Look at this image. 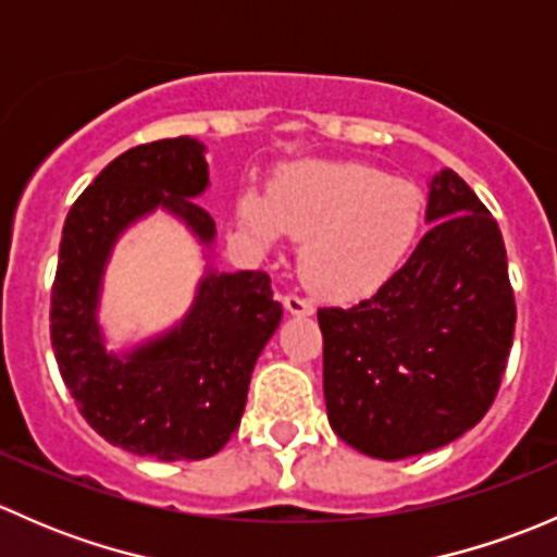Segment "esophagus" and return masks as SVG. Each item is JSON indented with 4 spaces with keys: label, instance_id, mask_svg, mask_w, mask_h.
Returning <instances> with one entry per match:
<instances>
[{
    "label": "esophagus",
    "instance_id": "1",
    "mask_svg": "<svg viewBox=\"0 0 557 557\" xmlns=\"http://www.w3.org/2000/svg\"><path fill=\"white\" fill-rule=\"evenodd\" d=\"M283 305L290 314H312L314 312L312 301L305 299V296H299V294H288L283 299Z\"/></svg>",
    "mask_w": 557,
    "mask_h": 557
}]
</instances>
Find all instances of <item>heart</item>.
<instances>
[{
  "mask_svg": "<svg viewBox=\"0 0 557 557\" xmlns=\"http://www.w3.org/2000/svg\"><path fill=\"white\" fill-rule=\"evenodd\" d=\"M423 190L350 161H305L272 194H245L239 218L261 243L290 234L301 274L318 294L350 301L380 290L407 263L423 232Z\"/></svg>",
  "mask_w": 557,
  "mask_h": 557,
  "instance_id": "heart-1",
  "label": "heart"
}]
</instances>
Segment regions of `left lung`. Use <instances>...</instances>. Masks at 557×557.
Segmentation results:
<instances>
[{"mask_svg":"<svg viewBox=\"0 0 557 557\" xmlns=\"http://www.w3.org/2000/svg\"><path fill=\"white\" fill-rule=\"evenodd\" d=\"M425 221L377 294L318 310L329 423L372 458L431 453L480 423L512 347L518 307L496 218L445 170Z\"/></svg>","mask_w":557,"mask_h":557,"instance_id":"obj_1","label":"left lung"}]
</instances>
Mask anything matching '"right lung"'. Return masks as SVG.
Segmentation results:
<instances>
[{
	"label": "right lung",
	"mask_w": 557,
	"mask_h": 557,
	"mask_svg": "<svg viewBox=\"0 0 557 557\" xmlns=\"http://www.w3.org/2000/svg\"><path fill=\"white\" fill-rule=\"evenodd\" d=\"M201 150L172 137L110 161L66 215L50 290V345L81 414L110 445L159 460L210 458L232 440L252 367L283 318L267 272H210L180 329L126 358L104 352L94 312L117 234L166 207L199 243L215 237L212 215L194 201L207 188Z\"/></svg>",
	"instance_id": "add662e5"
}]
</instances>
